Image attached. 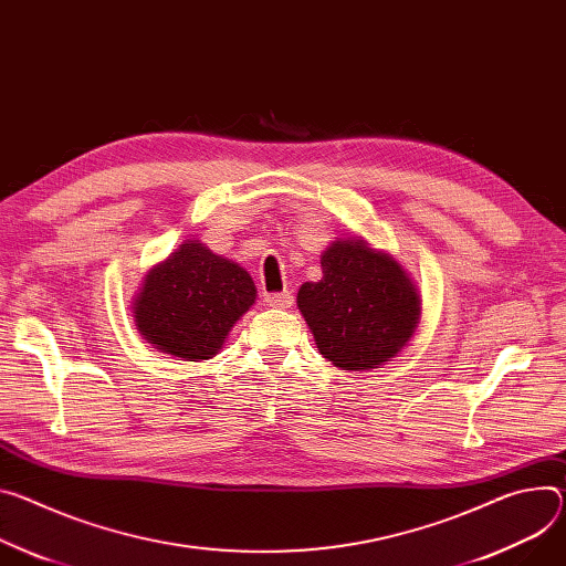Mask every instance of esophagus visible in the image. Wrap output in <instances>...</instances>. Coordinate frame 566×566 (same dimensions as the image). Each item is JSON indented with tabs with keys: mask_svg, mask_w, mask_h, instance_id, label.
Returning a JSON list of instances; mask_svg holds the SVG:
<instances>
[{
	"mask_svg": "<svg viewBox=\"0 0 566 566\" xmlns=\"http://www.w3.org/2000/svg\"><path fill=\"white\" fill-rule=\"evenodd\" d=\"M266 304L273 306V310H289V306L293 304V295H291L289 291L269 293V295H266Z\"/></svg>",
	"mask_w": 566,
	"mask_h": 566,
	"instance_id": "1",
	"label": "esophagus"
}]
</instances>
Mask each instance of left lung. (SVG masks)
Here are the masks:
<instances>
[{
	"instance_id": "8db88e82",
	"label": "left lung",
	"mask_w": 566,
	"mask_h": 566,
	"mask_svg": "<svg viewBox=\"0 0 566 566\" xmlns=\"http://www.w3.org/2000/svg\"><path fill=\"white\" fill-rule=\"evenodd\" d=\"M323 280L304 282L297 306L321 354L340 370H373L413 338L422 302L401 264L364 239H336L323 254Z\"/></svg>"
}]
</instances>
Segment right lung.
I'll list each match as a JSON object with an SVG mask.
<instances>
[{
	"label": "right lung",
	"mask_w": 566,
	"mask_h": 566,
	"mask_svg": "<svg viewBox=\"0 0 566 566\" xmlns=\"http://www.w3.org/2000/svg\"><path fill=\"white\" fill-rule=\"evenodd\" d=\"M254 297L248 271L187 239L148 271L133 302V318L156 349L185 361H208Z\"/></svg>",
	"instance_id": "right-lung-1"
}]
</instances>
